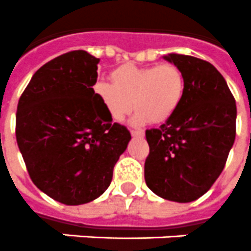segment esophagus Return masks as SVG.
Returning <instances> with one entry per match:
<instances>
[{
	"mask_svg": "<svg viewBox=\"0 0 251 251\" xmlns=\"http://www.w3.org/2000/svg\"><path fill=\"white\" fill-rule=\"evenodd\" d=\"M131 135L134 138H143L144 136V131L143 130H131Z\"/></svg>",
	"mask_w": 251,
	"mask_h": 251,
	"instance_id": "1",
	"label": "esophagus"
}]
</instances>
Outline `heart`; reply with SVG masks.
<instances>
[{"instance_id": "heart-1", "label": "heart", "mask_w": 251, "mask_h": 251, "mask_svg": "<svg viewBox=\"0 0 251 251\" xmlns=\"http://www.w3.org/2000/svg\"><path fill=\"white\" fill-rule=\"evenodd\" d=\"M111 83L97 81L93 93L112 121L120 122L135 107L134 125L163 124L177 112L184 100L186 81L172 64L136 66L125 64L109 74Z\"/></svg>"}]
</instances>
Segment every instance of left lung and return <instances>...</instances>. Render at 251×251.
<instances>
[{
	"mask_svg": "<svg viewBox=\"0 0 251 251\" xmlns=\"http://www.w3.org/2000/svg\"><path fill=\"white\" fill-rule=\"evenodd\" d=\"M163 58L182 71L186 92L171 119L145 131L144 177L158 197L189 203L209 190L226 165L236 136V102L207 61L176 53Z\"/></svg>",
	"mask_w": 251,
	"mask_h": 251,
	"instance_id": "8db88e82",
	"label": "left lung"
}]
</instances>
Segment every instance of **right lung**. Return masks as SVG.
Returning <instances> with one entry per match:
<instances>
[{
  "instance_id": "obj_1",
  "label": "right lung",
  "mask_w": 251,
  "mask_h": 251,
  "mask_svg": "<svg viewBox=\"0 0 251 251\" xmlns=\"http://www.w3.org/2000/svg\"><path fill=\"white\" fill-rule=\"evenodd\" d=\"M100 58L73 50L33 75L16 112V142L35 186L66 205L100 198L131 135L112 124L92 86Z\"/></svg>"
}]
</instances>
